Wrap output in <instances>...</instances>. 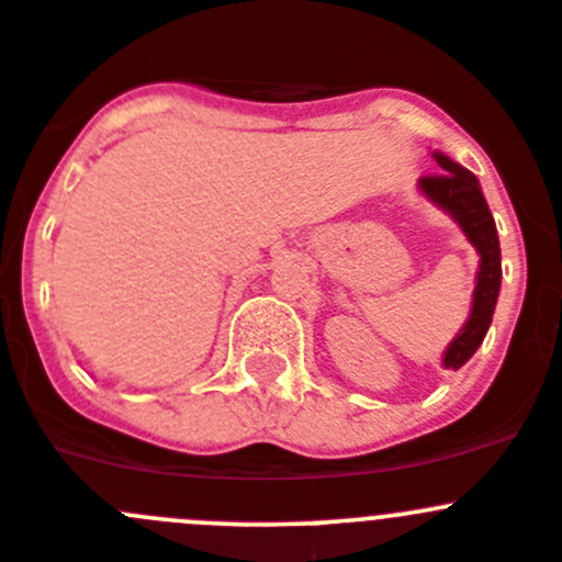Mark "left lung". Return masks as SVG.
I'll return each instance as SVG.
<instances>
[{
    "label": "left lung",
    "mask_w": 562,
    "mask_h": 562,
    "mask_svg": "<svg viewBox=\"0 0 562 562\" xmlns=\"http://www.w3.org/2000/svg\"><path fill=\"white\" fill-rule=\"evenodd\" d=\"M431 158L437 161L440 172L426 175V178L418 180L420 194L431 200L437 209L446 211L460 225L473 250L480 254L471 315H468L465 326L457 331V337L451 339L449 348L442 351V368L460 370L476 353L493 323L498 292H502V247H498L496 223H493V214L487 209V200L482 194L476 175L451 161L449 156H442L440 150L431 153Z\"/></svg>",
    "instance_id": "left-lung-1"
}]
</instances>
